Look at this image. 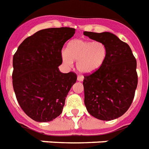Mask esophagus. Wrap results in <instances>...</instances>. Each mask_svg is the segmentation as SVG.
Returning <instances> with one entry per match:
<instances>
[{
	"mask_svg": "<svg viewBox=\"0 0 149 149\" xmlns=\"http://www.w3.org/2000/svg\"><path fill=\"white\" fill-rule=\"evenodd\" d=\"M77 81H83V80H84V77H82V76H81V75H78L77 76Z\"/></svg>",
	"mask_w": 149,
	"mask_h": 149,
	"instance_id": "34e87169",
	"label": "esophagus"
}]
</instances>
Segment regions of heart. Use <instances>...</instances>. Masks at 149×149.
<instances>
[{"mask_svg":"<svg viewBox=\"0 0 149 149\" xmlns=\"http://www.w3.org/2000/svg\"><path fill=\"white\" fill-rule=\"evenodd\" d=\"M107 54V47L102 42L77 39L68 42L66 50L61 52V59L68 67H72L74 61H77V70L89 74L102 67Z\"/></svg>","mask_w":149,"mask_h":149,"instance_id":"heart-1","label":"heart"}]
</instances>
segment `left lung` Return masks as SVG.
I'll return each mask as SVG.
<instances>
[{"instance_id": "left-lung-1", "label": "left lung", "mask_w": 149, "mask_h": 149, "mask_svg": "<svg viewBox=\"0 0 149 149\" xmlns=\"http://www.w3.org/2000/svg\"><path fill=\"white\" fill-rule=\"evenodd\" d=\"M84 35L105 43L108 50L102 67L84 76V104L98 120H115L127 111L133 100L138 84L136 58L130 45L113 33L84 31Z\"/></svg>"}]
</instances>
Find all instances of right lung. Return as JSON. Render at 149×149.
Listing matches in <instances>:
<instances>
[{"instance_id": "add662e5", "label": "right lung", "mask_w": 149, "mask_h": 149, "mask_svg": "<svg viewBox=\"0 0 149 149\" xmlns=\"http://www.w3.org/2000/svg\"><path fill=\"white\" fill-rule=\"evenodd\" d=\"M75 29L49 28L23 40L13 58V87L20 107L36 122H49L61 113L76 82L74 72L61 73V49Z\"/></svg>"}]
</instances>
